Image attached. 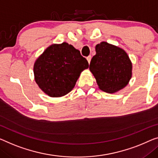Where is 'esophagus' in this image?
Instances as JSON below:
<instances>
[{"instance_id": "esophagus-1", "label": "esophagus", "mask_w": 158, "mask_h": 158, "mask_svg": "<svg viewBox=\"0 0 158 158\" xmlns=\"http://www.w3.org/2000/svg\"><path fill=\"white\" fill-rule=\"evenodd\" d=\"M86 60H87V61H88V62H89V63H90V62H91V56H87V57H86Z\"/></svg>"}]
</instances>
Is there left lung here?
Listing matches in <instances>:
<instances>
[{
  "label": "left lung",
  "instance_id": "left-lung-1",
  "mask_svg": "<svg viewBox=\"0 0 158 158\" xmlns=\"http://www.w3.org/2000/svg\"><path fill=\"white\" fill-rule=\"evenodd\" d=\"M89 70L98 88L114 94L128 85L132 77L133 64L126 52L119 47L102 42L95 47Z\"/></svg>",
  "mask_w": 158,
  "mask_h": 158
}]
</instances>
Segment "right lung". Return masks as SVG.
Listing matches in <instances>:
<instances>
[{"mask_svg": "<svg viewBox=\"0 0 158 158\" xmlns=\"http://www.w3.org/2000/svg\"><path fill=\"white\" fill-rule=\"evenodd\" d=\"M89 63L78 49L67 42L49 46L34 63V78L39 88L50 97L69 93Z\"/></svg>", "mask_w": 158, "mask_h": 158, "instance_id": "1", "label": "right lung"}]
</instances>
